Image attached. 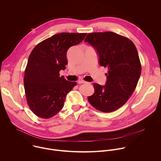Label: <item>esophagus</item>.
<instances>
[{
	"label": "esophagus",
	"instance_id": "obj_1",
	"mask_svg": "<svg viewBox=\"0 0 161 161\" xmlns=\"http://www.w3.org/2000/svg\"><path fill=\"white\" fill-rule=\"evenodd\" d=\"M77 82H78V84H86V83H87V82H86V81L83 80H79L77 81Z\"/></svg>",
	"mask_w": 161,
	"mask_h": 161
}]
</instances>
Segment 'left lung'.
Segmentation results:
<instances>
[{"label": "left lung", "mask_w": 161, "mask_h": 161, "mask_svg": "<svg viewBox=\"0 0 161 161\" xmlns=\"http://www.w3.org/2000/svg\"><path fill=\"white\" fill-rule=\"evenodd\" d=\"M84 42L97 53L100 65L108 69L105 85L94 84V92L88 101L99 111H115L127 102L140 79L142 66L136 47L129 39L112 31L89 33Z\"/></svg>", "instance_id": "1"}]
</instances>
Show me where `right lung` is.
Masks as SVG:
<instances>
[{
  "mask_svg": "<svg viewBox=\"0 0 161 161\" xmlns=\"http://www.w3.org/2000/svg\"><path fill=\"white\" fill-rule=\"evenodd\" d=\"M86 33H59L38 44L31 52L25 71L27 103L37 116L49 119L63 107L67 94L77 85L59 76L67 65L68 49L80 43Z\"/></svg>",
  "mask_w": 161,
  "mask_h": 161,
  "instance_id": "right-lung-1",
  "label": "right lung"
}]
</instances>
